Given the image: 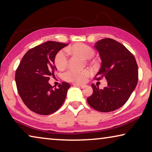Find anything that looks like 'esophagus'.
I'll list each match as a JSON object with an SVG mask.
<instances>
[{
  "label": "esophagus",
  "instance_id": "34e87169",
  "mask_svg": "<svg viewBox=\"0 0 152 152\" xmlns=\"http://www.w3.org/2000/svg\"><path fill=\"white\" fill-rule=\"evenodd\" d=\"M74 86H79V87H84L85 85H82V84H78V83H74L73 84Z\"/></svg>",
  "mask_w": 152,
  "mask_h": 152
}]
</instances>
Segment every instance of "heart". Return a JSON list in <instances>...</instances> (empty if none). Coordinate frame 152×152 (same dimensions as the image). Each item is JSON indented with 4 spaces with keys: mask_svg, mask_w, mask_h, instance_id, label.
Wrapping results in <instances>:
<instances>
[{
    "mask_svg": "<svg viewBox=\"0 0 152 152\" xmlns=\"http://www.w3.org/2000/svg\"><path fill=\"white\" fill-rule=\"evenodd\" d=\"M67 51L74 55H79L84 59H89L94 56L95 51L90 46L86 45L83 43H76L71 47L67 48ZM67 53L66 50H61L57 53L55 58V64L57 68L59 70L64 69L67 66ZM91 72L88 69H85L83 70L78 69H69L64 74V78L66 80L74 83H83L86 80V77L90 74Z\"/></svg>",
    "mask_w": 152,
    "mask_h": 152,
    "instance_id": "b5f03b06",
    "label": "heart"
}]
</instances>
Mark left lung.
<instances>
[{
  "label": "left lung",
  "mask_w": 152,
  "mask_h": 152,
  "mask_svg": "<svg viewBox=\"0 0 152 152\" xmlns=\"http://www.w3.org/2000/svg\"><path fill=\"white\" fill-rule=\"evenodd\" d=\"M95 48L102 59L97 80L105 78L107 86L99 89L92 84L93 93L87 102L93 109L109 112L122 107L135 88L138 82V66L135 58L124 46L112 38H103Z\"/></svg>",
  "instance_id": "8db88e82"
}]
</instances>
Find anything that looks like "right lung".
Listing matches in <instances>:
<instances>
[{
	"label": "right lung",
	"instance_id": "1",
	"mask_svg": "<svg viewBox=\"0 0 152 152\" xmlns=\"http://www.w3.org/2000/svg\"><path fill=\"white\" fill-rule=\"evenodd\" d=\"M67 44L47 41L29 50L24 55L16 70L17 88L25 105L40 115L54 113L63 105L69 83L62 82L53 88L49 83L57 70L55 58Z\"/></svg>",
	"mask_w": 152,
	"mask_h": 152
}]
</instances>
